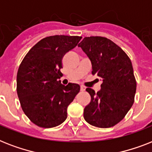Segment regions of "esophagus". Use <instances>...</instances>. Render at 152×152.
Listing matches in <instances>:
<instances>
[{
  "label": "esophagus",
  "mask_w": 152,
  "mask_h": 152,
  "mask_svg": "<svg viewBox=\"0 0 152 152\" xmlns=\"http://www.w3.org/2000/svg\"><path fill=\"white\" fill-rule=\"evenodd\" d=\"M85 90H86V87L83 86H81V91H82V92H83V91H85Z\"/></svg>",
  "instance_id": "obj_1"
}]
</instances>
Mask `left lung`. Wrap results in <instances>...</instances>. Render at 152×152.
Segmentation results:
<instances>
[{
  "label": "left lung",
  "mask_w": 152,
  "mask_h": 152,
  "mask_svg": "<svg viewBox=\"0 0 152 152\" xmlns=\"http://www.w3.org/2000/svg\"><path fill=\"white\" fill-rule=\"evenodd\" d=\"M78 47L90 59L92 74L103 82L97 93L86 88L91 101L84 109V118L96 127H112L124 118L134 102L137 82L130 59L104 37H86Z\"/></svg>",
  "instance_id": "8db88e82"
}]
</instances>
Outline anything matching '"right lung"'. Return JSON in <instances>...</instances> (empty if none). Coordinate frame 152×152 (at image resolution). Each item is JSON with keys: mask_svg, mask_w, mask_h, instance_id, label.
<instances>
[{"mask_svg": "<svg viewBox=\"0 0 152 152\" xmlns=\"http://www.w3.org/2000/svg\"><path fill=\"white\" fill-rule=\"evenodd\" d=\"M81 39L65 35L45 37L23 59L17 73V94L23 112L35 125L53 128L66 119L67 107L80 86L62 85V59Z\"/></svg>", "mask_w": 152, "mask_h": 152, "instance_id": "right-lung-1", "label": "right lung"}]
</instances>
